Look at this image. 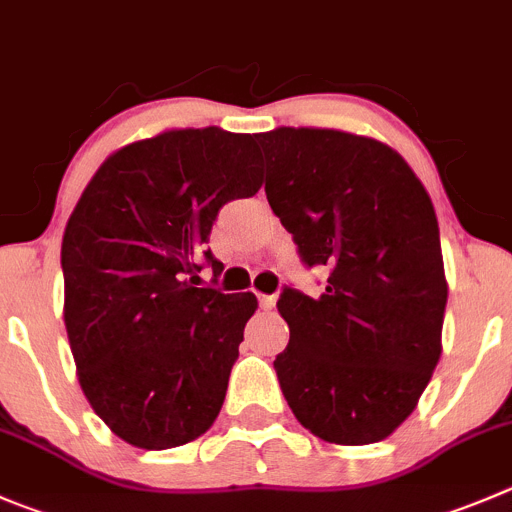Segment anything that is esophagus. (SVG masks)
<instances>
[{"label":"esophagus","mask_w":512,"mask_h":512,"mask_svg":"<svg viewBox=\"0 0 512 512\" xmlns=\"http://www.w3.org/2000/svg\"><path fill=\"white\" fill-rule=\"evenodd\" d=\"M259 304H261V309H274L276 306V296H269V294H259Z\"/></svg>","instance_id":"34e87169"}]
</instances>
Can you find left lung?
Returning a JSON list of instances; mask_svg holds the SVG:
<instances>
[{"label":"left lung","mask_w":512,"mask_h":512,"mask_svg":"<svg viewBox=\"0 0 512 512\" xmlns=\"http://www.w3.org/2000/svg\"><path fill=\"white\" fill-rule=\"evenodd\" d=\"M266 198L324 294L284 289L289 347L274 367L296 420L372 445L415 412L442 354L447 279L435 206L382 140L334 128L259 133Z\"/></svg>","instance_id":"8db88e82"}]
</instances>
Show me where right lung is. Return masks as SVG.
Returning <instances> with one entry per match:
<instances>
[{
    "label": "right lung",
    "instance_id": "right-lung-1",
    "mask_svg": "<svg viewBox=\"0 0 512 512\" xmlns=\"http://www.w3.org/2000/svg\"><path fill=\"white\" fill-rule=\"evenodd\" d=\"M253 135L170 128L123 145L82 191L65 236V326L95 415L143 450L211 430L259 309L253 294L201 289L218 208L259 193Z\"/></svg>",
    "mask_w": 512,
    "mask_h": 512
}]
</instances>
